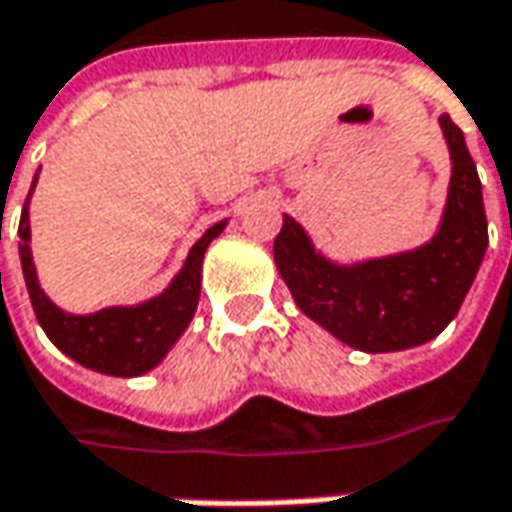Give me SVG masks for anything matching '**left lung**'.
Masks as SVG:
<instances>
[{
    "mask_svg": "<svg viewBox=\"0 0 512 512\" xmlns=\"http://www.w3.org/2000/svg\"><path fill=\"white\" fill-rule=\"evenodd\" d=\"M449 146L447 204L435 236L415 250L363 262H334L305 227L285 216L273 262L299 311L340 343L383 354L429 343L455 320L487 250L481 181L464 132L441 115Z\"/></svg>",
    "mask_w": 512,
    "mask_h": 512,
    "instance_id": "8db88e82",
    "label": "left lung"
}]
</instances>
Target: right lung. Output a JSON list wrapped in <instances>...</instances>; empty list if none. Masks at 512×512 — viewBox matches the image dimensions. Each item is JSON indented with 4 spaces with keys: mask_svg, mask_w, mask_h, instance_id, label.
Returning a JSON list of instances; mask_svg holds the SVG:
<instances>
[{
    "mask_svg": "<svg viewBox=\"0 0 512 512\" xmlns=\"http://www.w3.org/2000/svg\"><path fill=\"white\" fill-rule=\"evenodd\" d=\"M37 181L39 175H34L31 192L25 198V210L19 218V239H22L19 259L42 331L74 363L91 371L112 374V377H141L152 371L167 357L169 348L181 340V334L195 317L198 296H201V262L210 242L218 239L221 230L227 227V218L207 227V233L190 247L184 268L172 276V282L158 296L138 305H112L94 314H68L39 288L34 256H31L28 207Z\"/></svg>",
    "mask_w": 512,
    "mask_h": 512,
    "instance_id": "obj_1",
    "label": "right lung"
}]
</instances>
